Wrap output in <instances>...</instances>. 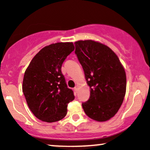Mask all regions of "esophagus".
I'll return each mask as SVG.
<instances>
[{
  "label": "esophagus",
  "mask_w": 150,
  "mask_h": 150,
  "mask_svg": "<svg viewBox=\"0 0 150 150\" xmlns=\"http://www.w3.org/2000/svg\"><path fill=\"white\" fill-rule=\"evenodd\" d=\"M77 90H78V86H75V87H74V91H75V92H77Z\"/></svg>",
  "instance_id": "1"
}]
</instances>
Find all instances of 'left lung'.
<instances>
[{
	"label": "left lung",
	"mask_w": 150,
	"mask_h": 150,
	"mask_svg": "<svg viewBox=\"0 0 150 150\" xmlns=\"http://www.w3.org/2000/svg\"><path fill=\"white\" fill-rule=\"evenodd\" d=\"M78 61L82 65L90 97L82 103L87 116L97 121L109 120L118 112L126 90V75L116 53L92 40L75 42Z\"/></svg>",
	"instance_id": "obj_1"
}]
</instances>
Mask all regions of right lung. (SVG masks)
I'll list each match as a JSON object with an SVG mask.
<instances>
[{
  "label": "right lung",
  "mask_w": 150,
  "mask_h": 150,
  "mask_svg": "<svg viewBox=\"0 0 150 150\" xmlns=\"http://www.w3.org/2000/svg\"><path fill=\"white\" fill-rule=\"evenodd\" d=\"M74 49L72 42L45 46L26 70L22 92L31 111L42 121L53 123L63 119L68 104L75 99L61 72L63 61Z\"/></svg>",
  "instance_id": "add662e5"
}]
</instances>
